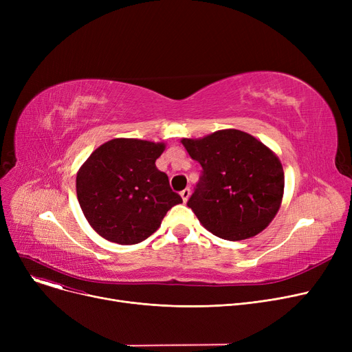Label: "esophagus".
<instances>
[{
  "mask_svg": "<svg viewBox=\"0 0 352 352\" xmlns=\"http://www.w3.org/2000/svg\"><path fill=\"white\" fill-rule=\"evenodd\" d=\"M179 195H181V198H182V201H184V202H187V201H188V198H190V195H191V190H190V188L182 190V191L179 192Z\"/></svg>",
  "mask_w": 352,
  "mask_h": 352,
  "instance_id": "esophagus-1",
  "label": "esophagus"
}]
</instances>
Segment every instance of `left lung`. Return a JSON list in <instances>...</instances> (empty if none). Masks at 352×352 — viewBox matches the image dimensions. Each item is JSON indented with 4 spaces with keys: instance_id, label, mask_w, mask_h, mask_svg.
Wrapping results in <instances>:
<instances>
[{
    "instance_id": "obj_1",
    "label": "left lung",
    "mask_w": 352,
    "mask_h": 352,
    "mask_svg": "<svg viewBox=\"0 0 352 352\" xmlns=\"http://www.w3.org/2000/svg\"><path fill=\"white\" fill-rule=\"evenodd\" d=\"M181 142L202 166L187 202L199 223L228 241L261 232L278 211L284 194L278 157L239 129H223Z\"/></svg>"
}]
</instances>
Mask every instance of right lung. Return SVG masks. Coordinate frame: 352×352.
I'll return each mask as SVG.
<instances>
[{
    "label": "right lung",
    "mask_w": 352,
    "mask_h": 352,
    "mask_svg": "<svg viewBox=\"0 0 352 352\" xmlns=\"http://www.w3.org/2000/svg\"><path fill=\"white\" fill-rule=\"evenodd\" d=\"M165 145L134 138L111 140L92 153L77 174V197L89 226L121 245L154 234L166 211L181 204L155 161Z\"/></svg>",
    "instance_id": "1"
}]
</instances>
